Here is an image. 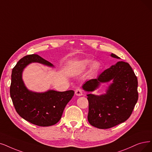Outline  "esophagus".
<instances>
[{
    "instance_id": "1",
    "label": "esophagus",
    "mask_w": 152,
    "mask_h": 152,
    "mask_svg": "<svg viewBox=\"0 0 152 152\" xmlns=\"http://www.w3.org/2000/svg\"><path fill=\"white\" fill-rule=\"evenodd\" d=\"M75 94L77 96H82L83 95V91L80 88H77L75 91Z\"/></svg>"
}]
</instances>
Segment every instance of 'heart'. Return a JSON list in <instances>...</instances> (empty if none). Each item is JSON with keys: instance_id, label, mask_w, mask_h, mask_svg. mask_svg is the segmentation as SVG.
<instances>
[{"instance_id": "b5f03b06", "label": "heart", "mask_w": 152, "mask_h": 152, "mask_svg": "<svg viewBox=\"0 0 152 152\" xmlns=\"http://www.w3.org/2000/svg\"><path fill=\"white\" fill-rule=\"evenodd\" d=\"M91 62L92 61L88 59L83 60V61L81 62V63L80 64V69L81 70H84V69H87L88 66L90 65ZM99 67H100V64L98 62H94L92 64V65H91V71L94 73L99 70Z\"/></svg>"}]
</instances>
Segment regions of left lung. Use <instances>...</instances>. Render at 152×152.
<instances>
[{
    "instance_id": "8db88e82",
    "label": "left lung",
    "mask_w": 152,
    "mask_h": 152,
    "mask_svg": "<svg viewBox=\"0 0 152 152\" xmlns=\"http://www.w3.org/2000/svg\"><path fill=\"white\" fill-rule=\"evenodd\" d=\"M111 56L120 58L113 53ZM110 80L113 83L105 94L87 95L88 122L100 129H110L124 122L130 117L138 98L137 78L130 65L123 61L112 65L97 78L87 81L82 88L93 92L100 83Z\"/></svg>"
}]
</instances>
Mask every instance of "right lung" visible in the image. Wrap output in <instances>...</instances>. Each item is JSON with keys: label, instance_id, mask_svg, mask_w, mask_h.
Returning <instances> with one entry per match:
<instances>
[{"label": "right lung", "instance_id": "add662e5", "mask_svg": "<svg viewBox=\"0 0 152 152\" xmlns=\"http://www.w3.org/2000/svg\"><path fill=\"white\" fill-rule=\"evenodd\" d=\"M32 62L53 66L50 62L37 54L22 58L12 71L10 97L16 112L24 120L40 126L55 125L61 118L74 91L57 92L49 90L44 93H37L28 90L24 85L22 75L24 68Z\"/></svg>", "mask_w": 152, "mask_h": 152}]
</instances>
